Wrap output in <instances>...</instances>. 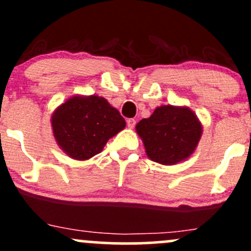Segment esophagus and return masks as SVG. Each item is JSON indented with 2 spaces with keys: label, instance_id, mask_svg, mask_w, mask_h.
Masks as SVG:
<instances>
[{
  "label": "esophagus",
  "instance_id": "obj_1",
  "mask_svg": "<svg viewBox=\"0 0 251 251\" xmlns=\"http://www.w3.org/2000/svg\"><path fill=\"white\" fill-rule=\"evenodd\" d=\"M126 123H127V127L128 128H133L134 125H136V120H134V119H128Z\"/></svg>",
  "mask_w": 251,
  "mask_h": 251
}]
</instances>
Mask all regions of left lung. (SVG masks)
I'll return each instance as SVG.
<instances>
[{"label":"left lung","mask_w":251,"mask_h":251,"mask_svg":"<svg viewBox=\"0 0 251 251\" xmlns=\"http://www.w3.org/2000/svg\"><path fill=\"white\" fill-rule=\"evenodd\" d=\"M136 131L150 160L172 166L194 154L203 126L186 105L163 104L148 119H142L136 125Z\"/></svg>","instance_id":"1"}]
</instances>
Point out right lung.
Listing matches in <instances>:
<instances>
[{
	"label": "right lung",
	"mask_w": 251,
	"mask_h": 251,
	"mask_svg": "<svg viewBox=\"0 0 251 251\" xmlns=\"http://www.w3.org/2000/svg\"><path fill=\"white\" fill-rule=\"evenodd\" d=\"M50 123L60 149L78 161L100 154L107 142L126 126L117 108L97 95L70 97L54 110Z\"/></svg>",
	"instance_id": "right-lung-1"
}]
</instances>
